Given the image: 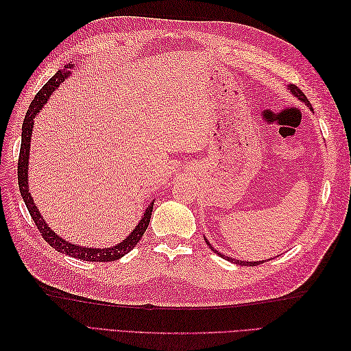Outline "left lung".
I'll use <instances>...</instances> for the list:
<instances>
[{"label": "left lung", "mask_w": 351, "mask_h": 351, "mask_svg": "<svg viewBox=\"0 0 351 351\" xmlns=\"http://www.w3.org/2000/svg\"><path fill=\"white\" fill-rule=\"evenodd\" d=\"M287 90H289L294 98H297L299 99L300 102H304V105H307V108H309L311 111H313V108L311 107V102L307 101V98H306V95L297 88V86H294V84H287ZM205 239V241H206V244L208 246L210 247V250L212 252H215L218 256H221L222 259H226V261H230V262H232V263H236V265H241V267H254V265H259V263H263V261H256V262H246V261H239V259H232V258H230V256H226L224 253H221V252H218V250H215L214 247L210 246L209 244V241H208V239L206 237H204Z\"/></svg>", "instance_id": "left-lung-1"}]
</instances>
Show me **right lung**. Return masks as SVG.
I'll return each mask as SVG.
<instances>
[{"mask_svg": "<svg viewBox=\"0 0 351 351\" xmlns=\"http://www.w3.org/2000/svg\"><path fill=\"white\" fill-rule=\"evenodd\" d=\"M73 67H74V64H70L69 62V64L64 66V69L58 70L54 76H52L44 84V88H42L36 93V97L34 98V101H32L30 107L25 115V121L22 125V146H20V156H19V164H17L19 189H20V195H22V197H23V202H25V205L29 210L32 219L35 221L38 230L42 232V236H44L45 241L49 244V246H52L60 253H66V254H69V256L77 258L82 261L112 262V261L123 258L124 254L133 250L136 244L139 243V240L143 236V232L146 231L147 226H149L155 200H152L151 204L147 205L141 221L137 222L134 230L119 244H115V246H111V247H86V246H80V244L70 243L66 239L60 237V234H57L56 231H52L45 222L44 217L40 215L38 206L35 205V200H34V197H32V193L29 192V155H30V141H32V132H34L35 117L38 115V112L42 108H44V105L49 101L51 95L60 88V84L70 77V74H71L70 70Z\"/></svg>", "mask_w": 351, "mask_h": 351, "instance_id": "obj_1", "label": "right lung"}]
</instances>
